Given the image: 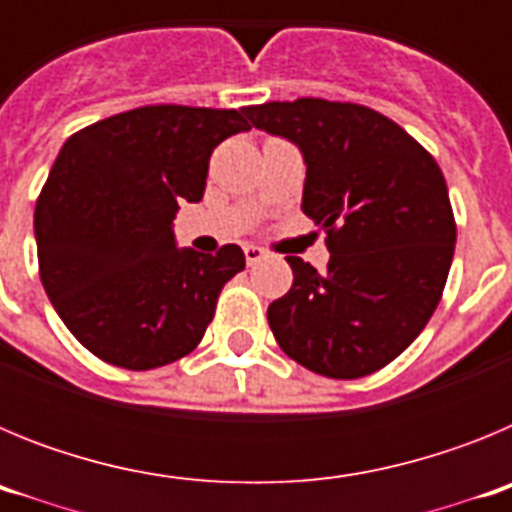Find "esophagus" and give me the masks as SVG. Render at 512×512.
I'll return each mask as SVG.
<instances>
[{
    "mask_svg": "<svg viewBox=\"0 0 512 512\" xmlns=\"http://www.w3.org/2000/svg\"><path fill=\"white\" fill-rule=\"evenodd\" d=\"M243 253H246V264L248 266H256L259 261L266 259V251H264V248H259V246H246V248H243Z\"/></svg>",
    "mask_w": 512,
    "mask_h": 512,
    "instance_id": "esophagus-1",
    "label": "esophagus"
}]
</instances>
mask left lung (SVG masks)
I'll return each instance as SVG.
<instances>
[{
  "mask_svg": "<svg viewBox=\"0 0 512 512\" xmlns=\"http://www.w3.org/2000/svg\"><path fill=\"white\" fill-rule=\"evenodd\" d=\"M246 115L302 151V212L330 251L325 271L287 256L295 282L269 305L271 333L323 377L379 372L431 320L454 259V210L436 158L364 104L302 97Z\"/></svg>",
  "mask_w": 512,
  "mask_h": 512,
  "instance_id": "8db88e82",
  "label": "left lung"
}]
</instances>
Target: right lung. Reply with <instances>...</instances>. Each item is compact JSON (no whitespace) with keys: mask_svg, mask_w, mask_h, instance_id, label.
<instances>
[{"mask_svg":"<svg viewBox=\"0 0 512 512\" xmlns=\"http://www.w3.org/2000/svg\"><path fill=\"white\" fill-rule=\"evenodd\" d=\"M251 130L243 110L148 104L63 143L35 205L40 282L76 341L112 366L146 372L205 336L235 243L176 248L174 215L200 202L215 146Z\"/></svg>","mask_w":512,"mask_h":512,"instance_id":"obj_1","label":"right lung"}]
</instances>
